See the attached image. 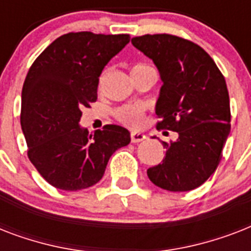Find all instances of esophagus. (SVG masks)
<instances>
[{"label": "esophagus", "instance_id": "34e87169", "mask_svg": "<svg viewBox=\"0 0 251 251\" xmlns=\"http://www.w3.org/2000/svg\"><path fill=\"white\" fill-rule=\"evenodd\" d=\"M130 138H131V142H133V143H139V142L145 141L146 135H145V134L137 133V131H134V133H131Z\"/></svg>", "mask_w": 251, "mask_h": 251}]
</instances>
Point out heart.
Returning a JSON list of instances; mask_svg holds the SVG:
<instances>
[{"mask_svg": "<svg viewBox=\"0 0 251 251\" xmlns=\"http://www.w3.org/2000/svg\"><path fill=\"white\" fill-rule=\"evenodd\" d=\"M150 70H153L150 65L137 64L131 68V74L150 72ZM114 116L122 125L137 129V127H141L145 121V106L139 105V104H127V105L120 106L118 109H116Z\"/></svg>", "mask_w": 251, "mask_h": 251, "instance_id": "heart-1", "label": "heart"}]
</instances>
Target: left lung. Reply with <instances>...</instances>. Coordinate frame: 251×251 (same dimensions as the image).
I'll return each mask as SVG.
<instances>
[{"mask_svg":"<svg viewBox=\"0 0 251 251\" xmlns=\"http://www.w3.org/2000/svg\"><path fill=\"white\" fill-rule=\"evenodd\" d=\"M131 43L151 58L163 86L156 101L157 129L178 134L161 164L147 169L156 186L189 191L206 182L222 160L230 133L229 94L224 76L198 44L168 33L133 37Z\"/></svg>","mask_w":251,"mask_h":251,"instance_id":"obj_1","label":"left lung"}]
</instances>
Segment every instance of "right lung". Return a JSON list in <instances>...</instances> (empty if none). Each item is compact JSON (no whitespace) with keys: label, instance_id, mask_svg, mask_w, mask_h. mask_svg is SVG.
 Returning <instances> with one entry per match:
<instances>
[{"label":"right lung","instance_id":"1","mask_svg":"<svg viewBox=\"0 0 251 251\" xmlns=\"http://www.w3.org/2000/svg\"><path fill=\"white\" fill-rule=\"evenodd\" d=\"M129 41L126 33H65L29 68L21 125L28 159L52 186L76 191L98 183L113 152L130 143L122 126L105 125L94 134L79 126L82 109L98 99L102 69Z\"/></svg>","mask_w":251,"mask_h":251}]
</instances>
